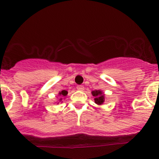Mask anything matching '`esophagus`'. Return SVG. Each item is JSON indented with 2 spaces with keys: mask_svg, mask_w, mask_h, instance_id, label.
<instances>
[{
  "mask_svg": "<svg viewBox=\"0 0 159 159\" xmlns=\"http://www.w3.org/2000/svg\"><path fill=\"white\" fill-rule=\"evenodd\" d=\"M77 89L79 90V91H83L84 89V88L83 85H78L77 86Z\"/></svg>",
  "mask_w": 159,
  "mask_h": 159,
  "instance_id": "34e87169",
  "label": "esophagus"
}]
</instances>
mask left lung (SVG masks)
Wrapping results in <instances>:
<instances>
[{"instance_id": "left-lung-1", "label": "left lung", "mask_w": 159, "mask_h": 159, "mask_svg": "<svg viewBox=\"0 0 159 159\" xmlns=\"http://www.w3.org/2000/svg\"><path fill=\"white\" fill-rule=\"evenodd\" d=\"M91 94L94 97V102L97 105H101L105 102V94L100 90H94L91 91Z\"/></svg>"}]
</instances>
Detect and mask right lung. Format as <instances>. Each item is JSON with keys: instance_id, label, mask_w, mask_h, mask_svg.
<instances>
[{"instance_id": "add662e5", "label": "right lung", "mask_w": 159, "mask_h": 159, "mask_svg": "<svg viewBox=\"0 0 159 159\" xmlns=\"http://www.w3.org/2000/svg\"><path fill=\"white\" fill-rule=\"evenodd\" d=\"M58 94H59V96H60V98H59L58 101H59V102H61L62 101V99H63V98L65 97V96L68 94V91H65V90H63V91H60ZM57 104H58V103H57Z\"/></svg>"}]
</instances>
